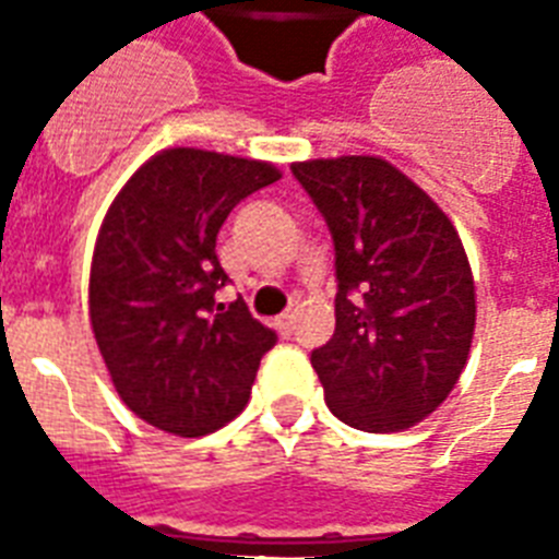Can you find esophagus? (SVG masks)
Instances as JSON below:
<instances>
[{"label": "esophagus", "instance_id": "34e87169", "mask_svg": "<svg viewBox=\"0 0 559 559\" xmlns=\"http://www.w3.org/2000/svg\"><path fill=\"white\" fill-rule=\"evenodd\" d=\"M293 319H296L293 313H281L278 319H275V331H278L281 336H289V333H293Z\"/></svg>", "mask_w": 559, "mask_h": 559}]
</instances>
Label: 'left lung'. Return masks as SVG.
<instances>
[{
	"instance_id": "left-lung-1",
	"label": "left lung",
	"mask_w": 559,
	"mask_h": 559,
	"mask_svg": "<svg viewBox=\"0 0 559 559\" xmlns=\"http://www.w3.org/2000/svg\"><path fill=\"white\" fill-rule=\"evenodd\" d=\"M336 249V331L313 350L342 424L400 432L455 389L476 328L461 237L438 202L380 156L293 165Z\"/></svg>"
}]
</instances>
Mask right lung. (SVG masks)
I'll return each mask as SVG.
<instances>
[{
  "label": "right lung",
  "instance_id": "1",
  "mask_svg": "<svg viewBox=\"0 0 559 559\" xmlns=\"http://www.w3.org/2000/svg\"><path fill=\"white\" fill-rule=\"evenodd\" d=\"M270 162L170 147L109 205L90 272V322L118 397L162 432L200 438L235 420L278 342L228 275L217 231L237 202L278 182Z\"/></svg>",
  "mask_w": 559,
  "mask_h": 559
}]
</instances>
